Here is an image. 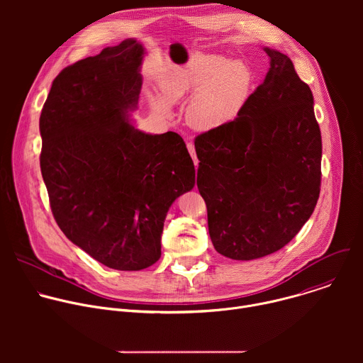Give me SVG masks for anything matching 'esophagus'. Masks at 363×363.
Instances as JSON below:
<instances>
[{
  "label": "esophagus",
  "mask_w": 363,
  "mask_h": 363,
  "mask_svg": "<svg viewBox=\"0 0 363 363\" xmlns=\"http://www.w3.org/2000/svg\"><path fill=\"white\" fill-rule=\"evenodd\" d=\"M186 147H188V150H189V153H191V157H192V160H194L195 167H198V158H196V153H195V146H194V143H192V142H188V143H186Z\"/></svg>",
  "instance_id": "obj_1"
}]
</instances>
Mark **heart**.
Here are the masks:
<instances>
[{
    "mask_svg": "<svg viewBox=\"0 0 363 363\" xmlns=\"http://www.w3.org/2000/svg\"><path fill=\"white\" fill-rule=\"evenodd\" d=\"M160 84L161 97H150L155 111L168 118L172 105L192 96L186 108L188 123L198 130H210L231 122L245 108L254 72L242 60L196 53L165 70Z\"/></svg>",
    "mask_w": 363,
    "mask_h": 363,
    "instance_id": "1",
    "label": "heart"
}]
</instances>
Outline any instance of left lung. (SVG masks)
<instances>
[{
    "mask_svg": "<svg viewBox=\"0 0 363 363\" xmlns=\"http://www.w3.org/2000/svg\"><path fill=\"white\" fill-rule=\"evenodd\" d=\"M263 50L270 69L241 113L195 138L211 241L242 262L290 242L320 194L322 136L312 90L286 55Z\"/></svg>",
    "mask_w": 363,
    "mask_h": 363,
    "instance_id": "8db88e82",
    "label": "left lung"
}]
</instances>
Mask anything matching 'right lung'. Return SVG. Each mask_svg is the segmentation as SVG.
<instances>
[{"label": "right lung", "instance_id": "add662e5", "mask_svg": "<svg viewBox=\"0 0 363 363\" xmlns=\"http://www.w3.org/2000/svg\"><path fill=\"white\" fill-rule=\"evenodd\" d=\"M143 55L129 38L66 67L40 116V167L56 223L94 260L122 272L160 260L169 206L195 185L178 133L130 123Z\"/></svg>", "mask_w": 363, "mask_h": 363}]
</instances>
